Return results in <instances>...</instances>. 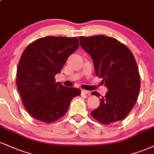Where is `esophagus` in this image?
<instances>
[{
    "label": "esophagus",
    "instance_id": "esophagus-1",
    "mask_svg": "<svg viewBox=\"0 0 154 154\" xmlns=\"http://www.w3.org/2000/svg\"><path fill=\"white\" fill-rule=\"evenodd\" d=\"M81 93H82V95H84V94H88L89 93V91L88 90H81Z\"/></svg>",
    "mask_w": 154,
    "mask_h": 154
}]
</instances>
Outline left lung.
Segmentation results:
<instances>
[{
  "label": "left lung",
  "instance_id": "obj_1",
  "mask_svg": "<svg viewBox=\"0 0 154 154\" xmlns=\"http://www.w3.org/2000/svg\"><path fill=\"white\" fill-rule=\"evenodd\" d=\"M80 46L93 61L96 75L103 78L108 91L100 106L91 112L100 123L112 124L125 119L140 91L138 65L131 50L116 38L103 35L79 36ZM92 95L100 97L96 91Z\"/></svg>",
  "mask_w": 154,
  "mask_h": 154
}]
</instances>
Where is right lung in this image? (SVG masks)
Wrapping results in <instances>:
<instances>
[{"instance_id":"obj_1","label":"right lung","mask_w":154,"mask_h":154,"mask_svg":"<svg viewBox=\"0 0 154 154\" xmlns=\"http://www.w3.org/2000/svg\"><path fill=\"white\" fill-rule=\"evenodd\" d=\"M78 38L47 36L29 44L17 68L16 84L26 110L34 119L51 123L62 118L79 89L55 82L68 57L78 49Z\"/></svg>"}]
</instances>
